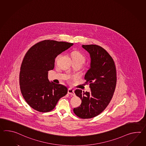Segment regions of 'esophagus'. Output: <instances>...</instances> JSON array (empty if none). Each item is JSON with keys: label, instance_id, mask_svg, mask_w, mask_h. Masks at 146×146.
<instances>
[{"label": "esophagus", "instance_id": "1", "mask_svg": "<svg viewBox=\"0 0 146 146\" xmlns=\"http://www.w3.org/2000/svg\"><path fill=\"white\" fill-rule=\"evenodd\" d=\"M68 94H70L71 95H73V96L75 95L74 91L72 88H68Z\"/></svg>", "mask_w": 146, "mask_h": 146}]
</instances>
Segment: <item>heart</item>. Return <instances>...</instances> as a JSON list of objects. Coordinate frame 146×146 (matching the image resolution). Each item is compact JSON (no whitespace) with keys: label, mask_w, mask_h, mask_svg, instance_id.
Here are the masks:
<instances>
[{"label":"heart","mask_w":146,"mask_h":146,"mask_svg":"<svg viewBox=\"0 0 146 146\" xmlns=\"http://www.w3.org/2000/svg\"><path fill=\"white\" fill-rule=\"evenodd\" d=\"M71 56L72 60L80 62L82 64L84 62L85 60L84 56L82 55V54L81 53L78 52V51H75L72 52Z\"/></svg>","instance_id":"1"}]
</instances>
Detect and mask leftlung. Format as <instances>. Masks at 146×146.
<instances>
[{
  "instance_id": "1",
  "label": "left lung",
  "mask_w": 146,
  "mask_h": 146,
  "mask_svg": "<svg viewBox=\"0 0 146 146\" xmlns=\"http://www.w3.org/2000/svg\"><path fill=\"white\" fill-rule=\"evenodd\" d=\"M82 47L89 53L91 58L90 66L85 75L91 92L75 90V93L81 98L82 103L73 111L80 118L88 119L98 115L110 103L116 88V71L113 59L103 48L95 44Z\"/></svg>"
}]
</instances>
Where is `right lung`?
<instances>
[{
  "label": "right lung",
  "instance_id": "obj_1",
  "mask_svg": "<svg viewBox=\"0 0 146 146\" xmlns=\"http://www.w3.org/2000/svg\"><path fill=\"white\" fill-rule=\"evenodd\" d=\"M73 43L45 40L27 52L20 72V86L30 106L40 112L53 110L58 100L68 93L64 85L49 81L48 71L54 67L56 57Z\"/></svg>",
  "mask_w": 146,
  "mask_h": 146
}]
</instances>
